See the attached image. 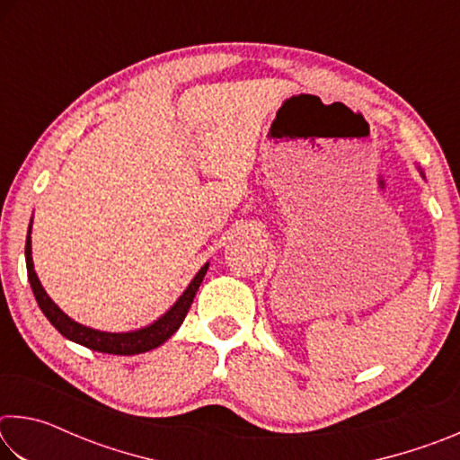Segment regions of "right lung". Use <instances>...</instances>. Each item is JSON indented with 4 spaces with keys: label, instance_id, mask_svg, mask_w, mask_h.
Masks as SVG:
<instances>
[{
    "label": "right lung",
    "instance_id": "add662e5",
    "mask_svg": "<svg viewBox=\"0 0 460 460\" xmlns=\"http://www.w3.org/2000/svg\"><path fill=\"white\" fill-rule=\"evenodd\" d=\"M26 268H28V279L30 286H32V292L36 296V302L44 316L49 318L50 324L57 329L62 337H66L68 341L79 342V345L93 349V351L99 353H109V355H137V353H146L152 351V349L160 347L162 342L168 341L172 334L178 331V326L182 324L184 316L189 314V308L192 305L194 296H197L199 286L205 278L208 263H205L199 270V274L194 276L192 282L186 288L184 294L176 300V305L168 310L164 316H160L158 321L152 323L150 326H144L139 331H131V332H103V331H95L89 329V326L75 323L73 318H68L62 310L54 305L50 300V296L46 294V290L38 279L36 271H34V263H32V241H30V231L26 237Z\"/></svg>",
    "mask_w": 460,
    "mask_h": 460
}]
</instances>
